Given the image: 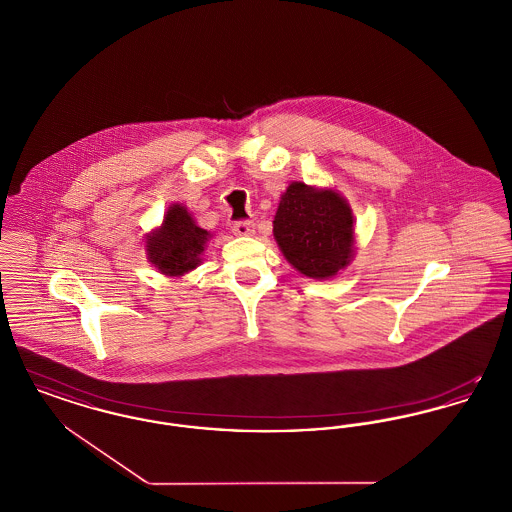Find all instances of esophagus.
<instances>
[{
  "label": "esophagus",
  "instance_id": "esophagus-1",
  "mask_svg": "<svg viewBox=\"0 0 512 512\" xmlns=\"http://www.w3.org/2000/svg\"><path fill=\"white\" fill-rule=\"evenodd\" d=\"M232 232L236 236H253L255 234V224L253 222H236L232 226Z\"/></svg>",
  "mask_w": 512,
  "mask_h": 512
}]
</instances>
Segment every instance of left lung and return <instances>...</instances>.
Masks as SVG:
<instances>
[{"instance_id": "obj_1", "label": "left lung", "mask_w": 512, "mask_h": 512, "mask_svg": "<svg viewBox=\"0 0 512 512\" xmlns=\"http://www.w3.org/2000/svg\"><path fill=\"white\" fill-rule=\"evenodd\" d=\"M272 234L286 261L313 280L338 276L355 257V217L332 188L292 182L280 197Z\"/></svg>"}]
</instances>
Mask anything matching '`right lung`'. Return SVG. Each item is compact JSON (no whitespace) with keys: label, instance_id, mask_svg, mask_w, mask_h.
Instances as JSON below:
<instances>
[{"label":"right lung","instance_id":"1","mask_svg":"<svg viewBox=\"0 0 512 512\" xmlns=\"http://www.w3.org/2000/svg\"><path fill=\"white\" fill-rule=\"evenodd\" d=\"M211 238V232L197 226L188 207L172 203L161 226L146 234L147 261L165 276H184L201 265V255Z\"/></svg>","mask_w":512,"mask_h":512}]
</instances>
